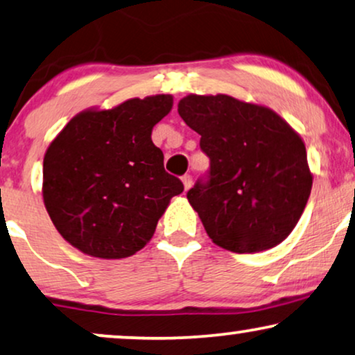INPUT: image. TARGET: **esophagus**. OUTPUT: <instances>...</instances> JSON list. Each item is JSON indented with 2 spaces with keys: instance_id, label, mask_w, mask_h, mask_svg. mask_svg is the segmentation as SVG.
Returning <instances> with one entry per match:
<instances>
[{
  "instance_id": "34e87169",
  "label": "esophagus",
  "mask_w": 355,
  "mask_h": 355,
  "mask_svg": "<svg viewBox=\"0 0 355 355\" xmlns=\"http://www.w3.org/2000/svg\"><path fill=\"white\" fill-rule=\"evenodd\" d=\"M182 184H184V189H186V191L191 189V186H192V176H191V174H184Z\"/></svg>"
}]
</instances>
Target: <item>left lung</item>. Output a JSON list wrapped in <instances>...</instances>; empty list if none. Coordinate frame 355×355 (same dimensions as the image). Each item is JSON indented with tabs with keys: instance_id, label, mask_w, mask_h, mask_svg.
Returning a JSON list of instances; mask_svg holds the SVG:
<instances>
[{
	"instance_id": "8db88e82",
	"label": "left lung",
	"mask_w": 355,
	"mask_h": 355,
	"mask_svg": "<svg viewBox=\"0 0 355 355\" xmlns=\"http://www.w3.org/2000/svg\"><path fill=\"white\" fill-rule=\"evenodd\" d=\"M178 112L210 158L187 200L211 241L239 254L282 243L311 192L300 135L272 109L227 94H189Z\"/></svg>"
}]
</instances>
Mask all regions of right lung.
I'll use <instances>...</instances> for the list:
<instances>
[{
    "label": "right lung",
    "instance_id": "obj_1",
    "mask_svg": "<svg viewBox=\"0 0 355 355\" xmlns=\"http://www.w3.org/2000/svg\"><path fill=\"white\" fill-rule=\"evenodd\" d=\"M173 96L89 109L67 123L44 156V204L58 233L85 254L121 259L153 236L181 179L164 171L151 130Z\"/></svg>",
    "mask_w": 355,
    "mask_h": 355
}]
</instances>
